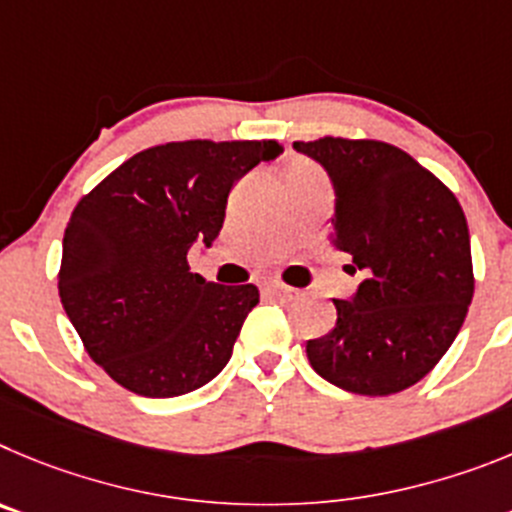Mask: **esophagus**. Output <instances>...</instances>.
<instances>
[{
	"label": "esophagus",
	"mask_w": 512,
	"mask_h": 512,
	"mask_svg": "<svg viewBox=\"0 0 512 512\" xmlns=\"http://www.w3.org/2000/svg\"><path fill=\"white\" fill-rule=\"evenodd\" d=\"M267 293H273V296H278V298H293V296H296V290L288 288V285H283V283H267Z\"/></svg>",
	"instance_id": "1"
}]
</instances>
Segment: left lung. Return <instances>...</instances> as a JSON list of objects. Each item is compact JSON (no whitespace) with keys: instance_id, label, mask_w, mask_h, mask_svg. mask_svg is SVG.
<instances>
[{"instance_id":"1","label":"left lung","mask_w":512,"mask_h":512,"mask_svg":"<svg viewBox=\"0 0 512 512\" xmlns=\"http://www.w3.org/2000/svg\"><path fill=\"white\" fill-rule=\"evenodd\" d=\"M329 173L331 245L365 280L334 301L336 324L308 339V362L357 395H393L434 370L464 324L474 275L457 196L400 147L321 137L293 142Z\"/></svg>"}]
</instances>
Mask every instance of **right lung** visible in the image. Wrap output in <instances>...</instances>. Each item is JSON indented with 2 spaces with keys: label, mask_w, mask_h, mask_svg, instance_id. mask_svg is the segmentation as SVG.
Masks as SVG:
<instances>
[{
  "label": "right lung",
  "mask_w": 512,
  "mask_h": 512,
  "mask_svg": "<svg viewBox=\"0 0 512 512\" xmlns=\"http://www.w3.org/2000/svg\"><path fill=\"white\" fill-rule=\"evenodd\" d=\"M280 150L275 140L147 147L78 201L58 293L89 357L122 388L176 398L227 367L260 293L209 283L186 255L219 237L234 183Z\"/></svg>",
  "instance_id": "add662e5"
}]
</instances>
